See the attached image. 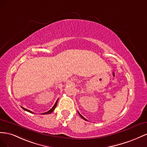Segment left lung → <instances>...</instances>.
<instances>
[{"instance_id":"8db88e82","label":"left lung","mask_w":147,"mask_h":147,"mask_svg":"<svg viewBox=\"0 0 147 147\" xmlns=\"http://www.w3.org/2000/svg\"><path fill=\"white\" fill-rule=\"evenodd\" d=\"M78 113H79V116H80L81 117V118H82L83 119H84V120H86V121H87V119H86L85 118H84V117H83V116H82V115H81L80 114V113H79V112H78Z\"/></svg>"}]
</instances>
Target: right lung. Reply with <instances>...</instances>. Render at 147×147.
Instances as JSON below:
<instances>
[{
  "label": "right lung",
  "mask_w": 147,
  "mask_h": 147,
  "mask_svg": "<svg viewBox=\"0 0 147 147\" xmlns=\"http://www.w3.org/2000/svg\"><path fill=\"white\" fill-rule=\"evenodd\" d=\"M58 100H57V102H55V105H53V107L50 109V110H49V111H48L47 112H45V113H42V115H47V114H50V113H52L53 111V110H55V108H56V107H57V103H58ZM22 108L24 110H25V111H28V112H29V113H33V112H32L31 111H30V110H27V109H26V108H23V107H22Z\"/></svg>",
  "instance_id": "add662e5"
}]
</instances>
